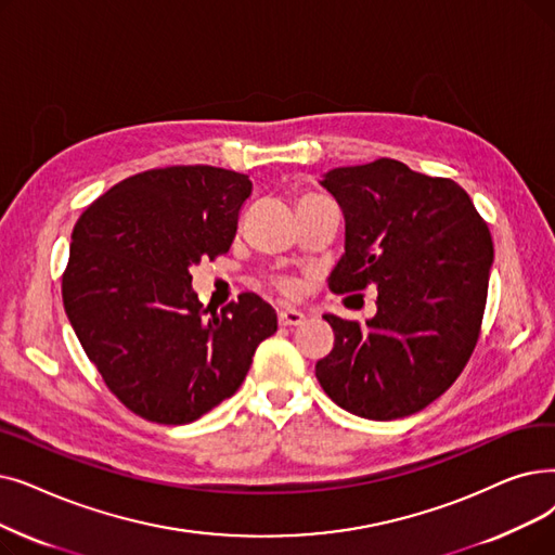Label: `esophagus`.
Wrapping results in <instances>:
<instances>
[{"label":"esophagus","instance_id":"1","mask_svg":"<svg viewBox=\"0 0 555 555\" xmlns=\"http://www.w3.org/2000/svg\"><path fill=\"white\" fill-rule=\"evenodd\" d=\"M306 322V315L301 310H295V308H285L279 312V324L281 326H299Z\"/></svg>","mask_w":555,"mask_h":555}]
</instances>
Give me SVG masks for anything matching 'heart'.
Masks as SVG:
<instances>
[{"label": "heart", "mask_w": 555, "mask_h": 555, "mask_svg": "<svg viewBox=\"0 0 555 555\" xmlns=\"http://www.w3.org/2000/svg\"><path fill=\"white\" fill-rule=\"evenodd\" d=\"M285 291H291V287H287V285H285Z\"/></svg>", "instance_id": "heart-1"}]
</instances>
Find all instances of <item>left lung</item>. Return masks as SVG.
<instances>
[{"label":"left lung","mask_w":555,"mask_h":555,"mask_svg":"<svg viewBox=\"0 0 555 555\" xmlns=\"http://www.w3.org/2000/svg\"><path fill=\"white\" fill-rule=\"evenodd\" d=\"M345 215L335 295L376 285L363 326L324 315L333 349L318 360L324 392L365 420L408 417L444 395L476 347L494 260L492 235L467 192L378 158L320 181Z\"/></svg>","instance_id":"8db88e82"}]
</instances>
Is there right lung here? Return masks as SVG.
<instances>
[{
	"label": "right lung",
	"instance_id": "1",
	"mask_svg": "<svg viewBox=\"0 0 555 555\" xmlns=\"http://www.w3.org/2000/svg\"><path fill=\"white\" fill-rule=\"evenodd\" d=\"M251 195L247 175L175 165L129 177L72 231L63 306L108 390L156 424H190L243 385L256 347L276 333L258 295L211 312L192 264L227 254Z\"/></svg>",
	"mask_w": 555,
	"mask_h": 555
}]
</instances>
